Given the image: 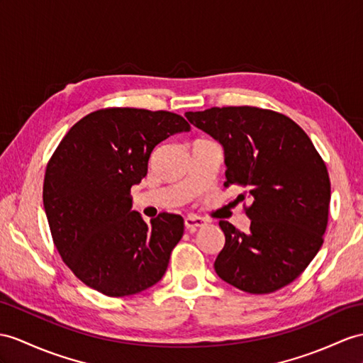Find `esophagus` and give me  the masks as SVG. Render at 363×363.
Segmentation results:
<instances>
[{
    "label": "esophagus",
    "mask_w": 363,
    "mask_h": 363,
    "mask_svg": "<svg viewBox=\"0 0 363 363\" xmlns=\"http://www.w3.org/2000/svg\"><path fill=\"white\" fill-rule=\"evenodd\" d=\"M206 222L200 217H196V216H189L184 218V228L188 229V231H196V229L205 226Z\"/></svg>",
    "instance_id": "1"
}]
</instances>
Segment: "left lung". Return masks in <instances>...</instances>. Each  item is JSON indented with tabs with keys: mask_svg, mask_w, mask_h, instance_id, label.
<instances>
[{
	"mask_svg": "<svg viewBox=\"0 0 363 363\" xmlns=\"http://www.w3.org/2000/svg\"><path fill=\"white\" fill-rule=\"evenodd\" d=\"M184 115L223 146L225 186L245 188L237 200L251 201L248 233L218 222V277L250 294L289 285L319 252L328 225L330 175L313 141L286 115L254 106Z\"/></svg>",
	"mask_w": 363,
	"mask_h": 363,
	"instance_id": "left-lung-1",
	"label": "left lung"
}]
</instances>
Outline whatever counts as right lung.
Listing matches in <instances>:
<instances>
[{
  "label": "right lung",
  "mask_w": 363,
  "mask_h": 363,
  "mask_svg": "<svg viewBox=\"0 0 363 363\" xmlns=\"http://www.w3.org/2000/svg\"><path fill=\"white\" fill-rule=\"evenodd\" d=\"M189 123L167 111L108 108L69 129L46 167L43 205L61 259L84 285L126 297L164 276L184 222L162 212L146 223L130 188L147 174L154 147Z\"/></svg>",
  "instance_id": "obj_1"
}]
</instances>
